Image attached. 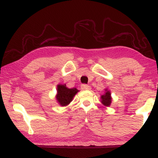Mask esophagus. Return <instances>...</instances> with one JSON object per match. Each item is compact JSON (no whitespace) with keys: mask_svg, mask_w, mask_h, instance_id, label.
Wrapping results in <instances>:
<instances>
[{"mask_svg":"<svg viewBox=\"0 0 158 158\" xmlns=\"http://www.w3.org/2000/svg\"><path fill=\"white\" fill-rule=\"evenodd\" d=\"M81 89H85V90H89L90 89H91V87H90V86H89V85H87L82 84L81 85Z\"/></svg>","mask_w":158,"mask_h":158,"instance_id":"esophagus-1","label":"esophagus"}]
</instances>
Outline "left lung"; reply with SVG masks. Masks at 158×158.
Masks as SVG:
<instances>
[{
    "label": "left lung",
    "mask_w": 158,
    "mask_h": 158,
    "mask_svg": "<svg viewBox=\"0 0 158 158\" xmlns=\"http://www.w3.org/2000/svg\"><path fill=\"white\" fill-rule=\"evenodd\" d=\"M105 91V94L102 95V97H101V100H102L101 102L105 106H109L111 103V100H112V98L110 96L111 94L109 90L107 89H106Z\"/></svg>",
    "instance_id": "1"
}]
</instances>
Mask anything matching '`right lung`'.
I'll return each mask as SVG.
<instances>
[{"mask_svg": "<svg viewBox=\"0 0 158 158\" xmlns=\"http://www.w3.org/2000/svg\"><path fill=\"white\" fill-rule=\"evenodd\" d=\"M56 90H57V94L56 95V99L61 106L69 105L72 102L75 95L78 92V89L76 88L69 89L66 87V84L58 85Z\"/></svg>", "mask_w": 158, "mask_h": 158, "instance_id": "add662e5", "label": "right lung"}]
</instances>
